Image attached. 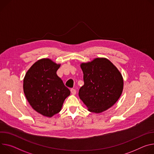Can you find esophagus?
I'll return each mask as SVG.
<instances>
[{
	"mask_svg": "<svg viewBox=\"0 0 154 154\" xmlns=\"http://www.w3.org/2000/svg\"><path fill=\"white\" fill-rule=\"evenodd\" d=\"M71 92L72 94H76V90L74 89V88H71Z\"/></svg>",
	"mask_w": 154,
	"mask_h": 154,
	"instance_id": "esophagus-1",
	"label": "esophagus"
}]
</instances>
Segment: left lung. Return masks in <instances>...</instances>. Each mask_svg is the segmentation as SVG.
<instances>
[{"label":"left lung","mask_w":154,"mask_h":154,"mask_svg":"<svg viewBox=\"0 0 154 154\" xmlns=\"http://www.w3.org/2000/svg\"><path fill=\"white\" fill-rule=\"evenodd\" d=\"M83 85L79 96L90 112L101 113L112 106L119 99L123 80L118 69L109 60L97 58L82 63Z\"/></svg>","instance_id":"1"}]
</instances>
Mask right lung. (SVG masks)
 Here are the masks:
<instances>
[{"label": "right lung", "mask_w": 154, "mask_h": 154, "mask_svg": "<svg viewBox=\"0 0 154 154\" xmlns=\"http://www.w3.org/2000/svg\"><path fill=\"white\" fill-rule=\"evenodd\" d=\"M60 64L48 58L35 62L23 80V90L27 101L38 113L51 117L60 112L71 91L57 75Z\"/></svg>", "instance_id": "add662e5"}]
</instances>
